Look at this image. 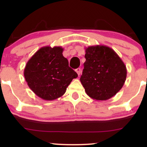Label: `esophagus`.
<instances>
[{"mask_svg":"<svg viewBox=\"0 0 147 147\" xmlns=\"http://www.w3.org/2000/svg\"><path fill=\"white\" fill-rule=\"evenodd\" d=\"M75 71H76V72H77V75H78L79 76V75H80V74H81V72H82V70H81V68H79L76 69Z\"/></svg>","mask_w":147,"mask_h":147,"instance_id":"1","label":"esophagus"}]
</instances>
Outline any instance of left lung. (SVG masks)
<instances>
[{
    "label": "left lung",
    "mask_w": 147,
    "mask_h": 147,
    "mask_svg": "<svg viewBox=\"0 0 147 147\" xmlns=\"http://www.w3.org/2000/svg\"><path fill=\"white\" fill-rule=\"evenodd\" d=\"M80 81L86 92L96 100H107L121 90L126 81L125 64L112 48L92 45L86 48Z\"/></svg>",
    "instance_id": "obj_1"
}]
</instances>
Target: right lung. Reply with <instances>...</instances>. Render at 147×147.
Here are the masks:
<instances>
[{
    "label": "right lung",
    "mask_w": 147,
    "mask_h": 147,
    "mask_svg": "<svg viewBox=\"0 0 147 147\" xmlns=\"http://www.w3.org/2000/svg\"><path fill=\"white\" fill-rule=\"evenodd\" d=\"M59 46L42 47L27 62L24 77L30 88L40 98L52 101L61 97L72 79L78 77L63 56Z\"/></svg>",
    "instance_id": "right-lung-1"
}]
</instances>
